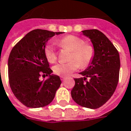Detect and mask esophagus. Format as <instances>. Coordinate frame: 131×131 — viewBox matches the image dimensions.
<instances>
[{
    "label": "esophagus",
    "instance_id": "obj_1",
    "mask_svg": "<svg viewBox=\"0 0 131 131\" xmlns=\"http://www.w3.org/2000/svg\"><path fill=\"white\" fill-rule=\"evenodd\" d=\"M66 79H67V77H61V80L62 81H64Z\"/></svg>",
    "mask_w": 131,
    "mask_h": 131
}]
</instances>
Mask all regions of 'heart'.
<instances>
[{"instance_id":"obj_1","label":"heart","mask_w":131,"mask_h":131,"mask_svg":"<svg viewBox=\"0 0 131 131\" xmlns=\"http://www.w3.org/2000/svg\"><path fill=\"white\" fill-rule=\"evenodd\" d=\"M59 45L62 48H67L72 51L70 62L59 63L53 67V72L61 77H67L73 72L81 68H87L93 62L95 55L94 47L91 44L85 43L82 38L74 35H69L59 40ZM45 56L48 62H55L57 59V53L52 45L45 47Z\"/></svg>"}]
</instances>
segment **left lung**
<instances>
[{
    "mask_svg": "<svg viewBox=\"0 0 131 131\" xmlns=\"http://www.w3.org/2000/svg\"><path fill=\"white\" fill-rule=\"evenodd\" d=\"M89 37L95 49L90 66L75 78L71 91L73 100L89 108H98L106 104L114 93L119 79V53L113 43L101 31L91 29L82 31Z\"/></svg>",
    "mask_w": 131,
    "mask_h": 131,
    "instance_id": "obj_1",
    "label": "left lung"
}]
</instances>
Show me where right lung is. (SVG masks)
I'll list each match as a JSON object with an SVG mask.
<instances>
[{
	"instance_id": "right-lung-1",
	"label": "right lung",
	"mask_w": 131,
	"mask_h": 131,
	"mask_svg": "<svg viewBox=\"0 0 131 131\" xmlns=\"http://www.w3.org/2000/svg\"><path fill=\"white\" fill-rule=\"evenodd\" d=\"M63 32L36 29L22 38L12 49L8 58V79L17 99L29 108H41L50 104L62 81L52 70L45 56L49 39ZM49 76L42 80L41 77Z\"/></svg>"
}]
</instances>
